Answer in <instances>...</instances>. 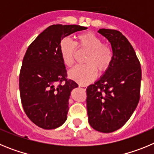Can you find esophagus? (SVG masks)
<instances>
[{"mask_svg": "<svg viewBox=\"0 0 154 154\" xmlns=\"http://www.w3.org/2000/svg\"><path fill=\"white\" fill-rule=\"evenodd\" d=\"M79 86L80 88H82V89H84V90H85V89H86V88H87L86 85H79Z\"/></svg>", "mask_w": 154, "mask_h": 154, "instance_id": "1", "label": "esophagus"}]
</instances>
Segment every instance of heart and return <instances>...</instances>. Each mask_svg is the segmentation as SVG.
Returning <instances> with one entry per match:
<instances>
[{"mask_svg":"<svg viewBox=\"0 0 154 154\" xmlns=\"http://www.w3.org/2000/svg\"><path fill=\"white\" fill-rule=\"evenodd\" d=\"M77 42L69 38H64L59 45V51L62 62L67 67L74 64V55L76 45L81 48L89 51L85 58L87 65H79L70 70L69 78L80 85L90 83L96 78L98 70L103 72L108 69L112 60V51L99 36L92 32H86L77 35Z\"/></svg>","mask_w":154,"mask_h":154,"instance_id":"heart-1","label":"heart"}]
</instances>
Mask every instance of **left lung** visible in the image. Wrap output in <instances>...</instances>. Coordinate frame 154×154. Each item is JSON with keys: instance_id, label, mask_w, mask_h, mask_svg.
Listing matches in <instances>:
<instances>
[{"instance_id": "8db88e82", "label": "left lung", "mask_w": 154, "mask_h": 154, "mask_svg": "<svg viewBox=\"0 0 154 154\" xmlns=\"http://www.w3.org/2000/svg\"><path fill=\"white\" fill-rule=\"evenodd\" d=\"M110 42L112 60L99 80L87 87V113L94 130L112 133L130 119L140 100L141 67L130 42L119 31L99 29Z\"/></svg>"}]
</instances>
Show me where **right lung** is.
Returning <instances> with one entry per match:
<instances>
[{
  "label": "right lung",
  "mask_w": 154,
  "mask_h": 154,
  "mask_svg": "<svg viewBox=\"0 0 154 154\" xmlns=\"http://www.w3.org/2000/svg\"><path fill=\"white\" fill-rule=\"evenodd\" d=\"M85 29L53 24L37 37L24 55L19 77L21 103L31 122L42 129L58 128L67 119L71 92L78 84L66 79L59 45L65 37Z\"/></svg>",
  "instance_id": "1"
}]
</instances>
